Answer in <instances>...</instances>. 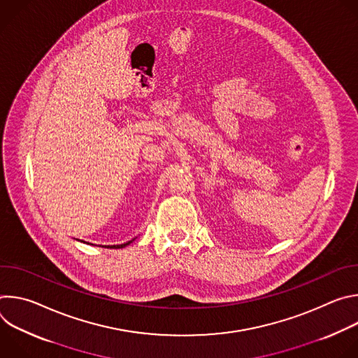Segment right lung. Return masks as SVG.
I'll return each instance as SVG.
<instances>
[{"label": "right lung", "mask_w": 358, "mask_h": 358, "mask_svg": "<svg viewBox=\"0 0 358 358\" xmlns=\"http://www.w3.org/2000/svg\"><path fill=\"white\" fill-rule=\"evenodd\" d=\"M129 243H131V241H129V242H126V243H122V245H109V246H105V248H110V249H119V248H124V246H127Z\"/></svg>", "instance_id": "right-lung-1"}]
</instances>
